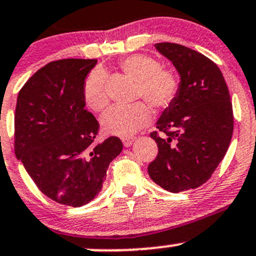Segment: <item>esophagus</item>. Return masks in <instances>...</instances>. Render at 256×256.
I'll return each instance as SVG.
<instances>
[{
	"label": "esophagus",
	"instance_id": "34e87169",
	"mask_svg": "<svg viewBox=\"0 0 256 256\" xmlns=\"http://www.w3.org/2000/svg\"><path fill=\"white\" fill-rule=\"evenodd\" d=\"M122 141L125 147H130L134 141V137H124V138H122Z\"/></svg>",
	"mask_w": 256,
	"mask_h": 256
}]
</instances>
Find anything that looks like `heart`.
Wrapping results in <instances>:
<instances>
[{
	"label": "heart",
	"mask_w": 256,
	"mask_h": 256,
	"mask_svg": "<svg viewBox=\"0 0 256 256\" xmlns=\"http://www.w3.org/2000/svg\"><path fill=\"white\" fill-rule=\"evenodd\" d=\"M120 69L137 81V97H143L156 109H165L175 100L178 78L174 72L162 69V64L146 54H132L120 62ZM84 98L94 110H102L108 103L106 74L94 69L84 81ZM152 120V112L143 102L130 106H113L100 118L103 130L113 136H131Z\"/></svg>",
	"instance_id": "b5f03b06"
}]
</instances>
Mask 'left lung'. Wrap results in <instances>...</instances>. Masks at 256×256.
Listing matches in <instances>:
<instances>
[{
	"label": "left lung",
	"mask_w": 256,
	"mask_h": 256,
	"mask_svg": "<svg viewBox=\"0 0 256 256\" xmlns=\"http://www.w3.org/2000/svg\"><path fill=\"white\" fill-rule=\"evenodd\" d=\"M180 76L175 100L162 110L150 137L158 156L148 165L150 178L172 193L206 184L224 159L233 134V110L221 70L188 47L170 42L154 44Z\"/></svg>",
	"instance_id": "obj_1"
}]
</instances>
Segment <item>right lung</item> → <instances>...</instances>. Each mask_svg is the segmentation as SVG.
Masks as SVG:
<instances>
[{
	"label": "right lung",
	"instance_id": "1",
	"mask_svg": "<svg viewBox=\"0 0 256 256\" xmlns=\"http://www.w3.org/2000/svg\"><path fill=\"white\" fill-rule=\"evenodd\" d=\"M97 60L50 62L25 82L16 100V156L44 194L82 206L100 194L119 137L94 143L100 124L85 109L84 81Z\"/></svg>",
	"mask_w": 256,
	"mask_h": 256
}]
</instances>
